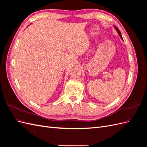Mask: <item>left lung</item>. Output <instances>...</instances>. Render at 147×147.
Wrapping results in <instances>:
<instances>
[{
    "label": "left lung",
    "mask_w": 147,
    "mask_h": 147,
    "mask_svg": "<svg viewBox=\"0 0 147 147\" xmlns=\"http://www.w3.org/2000/svg\"><path fill=\"white\" fill-rule=\"evenodd\" d=\"M114 28H115V30H117V32H118V35H119V37L121 38V39L122 40H123V37H122V35H121V32H120V31H119V30L118 29V28L117 27V26H114Z\"/></svg>",
    "instance_id": "obj_1"
}]
</instances>
